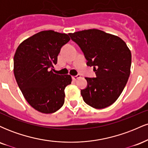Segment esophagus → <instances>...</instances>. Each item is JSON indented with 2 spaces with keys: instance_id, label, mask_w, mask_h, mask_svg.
<instances>
[{
  "instance_id": "34e87169",
  "label": "esophagus",
  "mask_w": 148,
  "mask_h": 148,
  "mask_svg": "<svg viewBox=\"0 0 148 148\" xmlns=\"http://www.w3.org/2000/svg\"><path fill=\"white\" fill-rule=\"evenodd\" d=\"M79 78H81V75L80 74H78V75L76 76H72V79L74 80V81H76L78 79H79Z\"/></svg>"
}]
</instances>
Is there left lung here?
<instances>
[{
    "label": "left lung",
    "instance_id": "1",
    "mask_svg": "<svg viewBox=\"0 0 148 148\" xmlns=\"http://www.w3.org/2000/svg\"><path fill=\"white\" fill-rule=\"evenodd\" d=\"M69 35L96 74V78H86L87 88L81 90L84 101L97 109L111 106L121 95L130 75V49L119 37L98 29Z\"/></svg>",
    "mask_w": 148,
    "mask_h": 148
}]
</instances>
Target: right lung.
I'll list each match as a JSON object with an SVG mask.
<instances>
[{
	"instance_id": "1",
	"label": "right lung",
	"mask_w": 148,
	"mask_h": 148,
	"mask_svg": "<svg viewBox=\"0 0 148 148\" xmlns=\"http://www.w3.org/2000/svg\"><path fill=\"white\" fill-rule=\"evenodd\" d=\"M69 40L67 34L43 30L22 42L15 52L16 83L28 103L42 113L60 109L64 101V88L72 83L70 75L56 74L52 69L61 47Z\"/></svg>"
}]
</instances>
